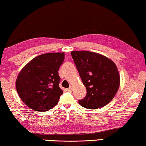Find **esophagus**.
Instances as JSON below:
<instances>
[{
    "instance_id": "obj_1",
    "label": "esophagus",
    "mask_w": 146,
    "mask_h": 146,
    "mask_svg": "<svg viewBox=\"0 0 146 146\" xmlns=\"http://www.w3.org/2000/svg\"><path fill=\"white\" fill-rule=\"evenodd\" d=\"M66 91L68 92H70V93H71V92H72V87H69L68 89H66Z\"/></svg>"
}]
</instances>
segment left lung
<instances>
[{
    "label": "left lung",
    "mask_w": 146,
    "mask_h": 146,
    "mask_svg": "<svg viewBox=\"0 0 146 146\" xmlns=\"http://www.w3.org/2000/svg\"><path fill=\"white\" fill-rule=\"evenodd\" d=\"M71 55L87 89L86 97L79 104L88 109L106 106L119 87L120 76L115 64L106 56L91 51H72Z\"/></svg>",
    "instance_id": "obj_1"
}]
</instances>
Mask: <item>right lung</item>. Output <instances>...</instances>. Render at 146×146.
<instances>
[{
  "label": "right lung",
  "mask_w": 146,
  "mask_h": 146,
  "mask_svg": "<svg viewBox=\"0 0 146 146\" xmlns=\"http://www.w3.org/2000/svg\"><path fill=\"white\" fill-rule=\"evenodd\" d=\"M64 53L37 56L20 71L15 82L19 97L29 108L45 111L57 105L63 91L59 86L58 74Z\"/></svg>",
  "instance_id": "1"
}]
</instances>
